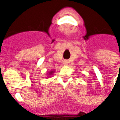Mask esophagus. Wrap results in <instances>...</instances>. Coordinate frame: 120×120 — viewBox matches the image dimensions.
Segmentation results:
<instances>
[{
	"instance_id": "34e87169",
	"label": "esophagus",
	"mask_w": 120,
	"mask_h": 120,
	"mask_svg": "<svg viewBox=\"0 0 120 120\" xmlns=\"http://www.w3.org/2000/svg\"><path fill=\"white\" fill-rule=\"evenodd\" d=\"M64 65H68V60H65V61H64Z\"/></svg>"
}]
</instances>
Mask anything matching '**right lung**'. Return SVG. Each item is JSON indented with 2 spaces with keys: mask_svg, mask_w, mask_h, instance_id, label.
<instances>
[{
  "mask_svg": "<svg viewBox=\"0 0 120 120\" xmlns=\"http://www.w3.org/2000/svg\"><path fill=\"white\" fill-rule=\"evenodd\" d=\"M54 73H55V70L50 71L49 72H48V73H47V76H48V78H49L50 76L52 75V74H54Z\"/></svg>",
  "mask_w": 120,
  "mask_h": 120,
  "instance_id": "add662e5",
  "label": "right lung"
}]
</instances>
